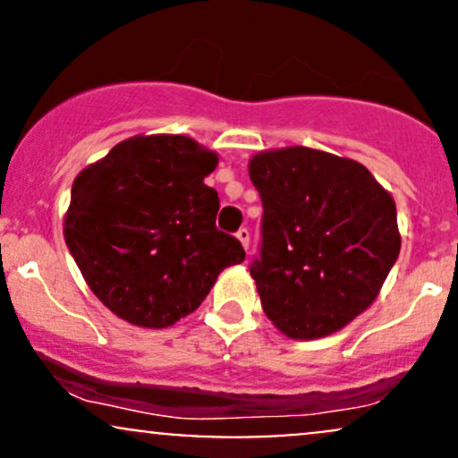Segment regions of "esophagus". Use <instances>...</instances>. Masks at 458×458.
Returning a JSON list of instances; mask_svg holds the SVG:
<instances>
[{
    "label": "esophagus",
    "instance_id": "34e87169",
    "mask_svg": "<svg viewBox=\"0 0 458 458\" xmlns=\"http://www.w3.org/2000/svg\"><path fill=\"white\" fill-rule=\"evenodd\" d=\"M236 239L241 241V245H243L245 250H250V230H247V228H241L239 233H236Z\"/></svg>",
    "mask_w": 458,
    "mask_h": 458
}]
</instances>
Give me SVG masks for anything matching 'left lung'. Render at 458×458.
<instances>
[{
	"label": "left lung",
	"mask_w": 458,
	"mask_h": 458,
	"mask_svg": "<svg viewBox=\"0 0 458 458\" xmlns=\"http://www.w3.org/2000/svg\"><path fill=\"white\" fill-rule=\"evenodd\" d=\"M247 170L265 208L250 273L267 318L293 340L346 327L401 251L392 193L360 161L306 146L256 152Z\"/></svg>",
	"instance_id": "8db88e82"
}]
</instances>
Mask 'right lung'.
I'll return each mask as SVG.
<instances>
[{
    "label": "right lung",
    "mask_w": 458,
    "mask_h": 458,
    "mask_svg": "<svg viewBox=\"0 0 458 458\" xmlns=\"http://www.w3.org/2000/svg\"><path fill=\"white\" fill-rule=\"evenodd\" d=\"M215 150L187 135H133L79 172L64 241L83 280L118 318L163 329L196 312L245 251L215 228Z\"/></svg>",
    "instance_id": "obj_1"
}]
</instances>
